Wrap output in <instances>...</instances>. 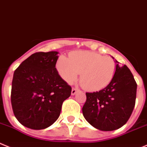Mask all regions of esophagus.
<instances>
[{"mask_svg":"<svg viewBox=\"0 0 147 147\" xmlns=\"http://www.w3.org/2000/svg\"><path fill=\"white\" fill-rule=\"evenodd\" d=\"M79 90H79L78 88H72V92H71V94H72V96H74V95H75V94H76L78 91H79Z\"/></svg>","mask_w":147,"mask_h":147,"instance_id":"1","label":"esophagus"}]
</instances>
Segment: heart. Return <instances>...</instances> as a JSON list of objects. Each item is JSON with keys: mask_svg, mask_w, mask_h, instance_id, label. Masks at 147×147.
Instances as JSON below:
<instances>
[{"mask_svg": "<svg viewBox=\"0 0 147 147\" xmlns=\"http://www.w3.org/2000/svg\"><path fill=\"white\" fill-rule=\"evenodd\" d=\"M59 74L64 81L73 83L80 74L83 88L98 90L110 83L116 72V63L109 57L86 51L72 52L69 58L61 56L57 63Z\"/></svg>", "mask_w": 147, "mask_h": 147, "instance_id": "b5f03b06", "label": "heart"}]
</instances>
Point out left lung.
<instances>
[{"mask_svg":"<svg viewBox=\"0 0 147 147\" xmlns=\"http://www.w3.org/2000/svg\"><path fill=\"white\" fill-rule=\"evenodd\" d=\"M115 63L116 72L110 83L99 91L86 93L82 109L85 119L100 131H112L121 127L135 107L137 84L134 75L127 66L120 65L117 60Z\"/></svg>","mask_w":147,"mask_h":147,"instance_id":"obj_1","label":"left lung"}]
</instances>
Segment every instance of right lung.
<instances>
[{
	"instance_id": "right-lung-1",
	"label": "right lung",
	"mask_w": 147,
	"mask_h": 147,
	"mask_svg": "<svg viewBox=\"0 0 147 147\" xmlns=\"http://www.w3.org/2000/svg\"><path fill=\"white\" fill-rule=\"evenodd\" d=\"M59 52H38L14 71L11 86L12 109L22 125L45 129L57 121L72 88L56 69Z\"/></svg>"
}]
</instances>
